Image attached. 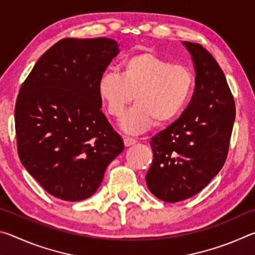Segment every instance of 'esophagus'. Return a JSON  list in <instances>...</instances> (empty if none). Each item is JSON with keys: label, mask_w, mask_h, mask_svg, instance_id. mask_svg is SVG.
I'll return each mask as SVG.
<instances>
[{"label": "esophagus", "mask_w": 255, "mask_h": 255, "mask_svg": "<svg viewBox=\"0 0 255 255\" xmlns=\"http://www.w3.org/2000/svg\"><path fill=\"white\" fill-rule=\"evenodd\" d=\"M124 143H125V146H131V145H133V144H136L137 143V140L135 139V138H132V137H128V136H125L124 137Z\"/></svg>", "instance_id": "1"}]
</instances>
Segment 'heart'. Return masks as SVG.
Listing matches in <instances>:
<instances>
[{
	"mask_svg": "<svg viewBox=\"0 0 255 255\" xmlns=\"http://www.w3.org/2000/svg\"><path fill=\"white\" fill-rule=\"evenodd\" d=\"M193 89L195 76L189 67L171 64L149 51L128 56L119 72L103 73L98 83L99 97L116 119H122L135 100L123 122L128 132L173 122L189 105Z\"/></svg>",
	"mask_w": 255,
	"mask_h": 255,
	"instance_id": "b5f03b06",
	"label": "heart"
}]
</instances>
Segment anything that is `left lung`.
<instances>
[{"label": "left lung", "instance_id": "8db88e82", "mask_svg": "<svg viewBox=\"0 0 255 255\" xmlns=\"http://www.w3.org/2000/svg\"><path fill=\"white\" fill-rule=\"evenodd\" d=\"M182 44L195 66V92L180 118L150 139L154 158L146 174L149 191L166 202L197 195L217 175L235 120L234 99L221 66L201 45Z\"/></svg>", "mask_w": 255, "mask_h": 255}]
</instances>
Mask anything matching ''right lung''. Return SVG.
I'll use <instances>...</instances> for the list:
<instances>
[{
    "label": "right lung",
    "instance_id": "obj_1",
    "mask_svg": "<svg viewBox=\"0 0 255 255\" xmlns=\"http://www.w3.org/2000/svg\"><path fill=\"white\" fill-rule=\"evenodd\" d=\"M109 38H66L38 59L21 85L14 120L18 154L58 199L91 197L124 140L101 111L98 83L119 53Z\"/></svg>",
    "mask_w": 255,
    "mask_h": 255
}]
</instances>
